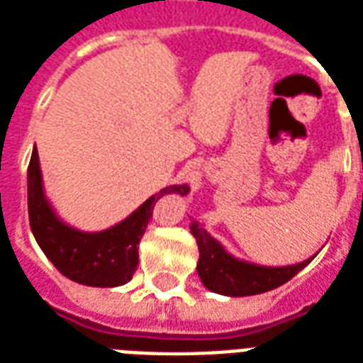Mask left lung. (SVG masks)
Returning a JSON list of instances; mask_svg holds the SVG:
<instances>
[{"mask_svg": "<svg viewBox=\"0 0 363 363\" xmlns=\"http://www.w3.org/2000/svg\"><path fill=\"white\" fill-rule=\"evenodd\" d=\"M191 233L199 245V277L204 287L218 295H260L293 279L304 266L312 262V258H308L301 264L281 268L258 266L231 256L199 222H191Z\"/></svg>", "mask_w": 363, "mask_h": 363, "instance_id": "left-lung-1", "label": "left lung"}]
</instances>
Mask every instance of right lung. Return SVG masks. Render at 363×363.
<instances>
[{"mask_svg":"<svg viewBox=\"0 0 363 363\" xmlns=\"http://www.w3.org/2000/svg\"><path fill=\"white\" fill-rule=\"evenodd\" d=\"M168 193L187 195L189 185L164 187L108 230L80 231L62 222L45 199L40 159L34 149L28 164L30 228L43 255L65 277L88 287H118L132 279L140 262L138 245L152 216V208Z\"/></svg>","mask_w":363,"mask_h":363,"instance_id":"1","label":"right lung"}]
</instances>
